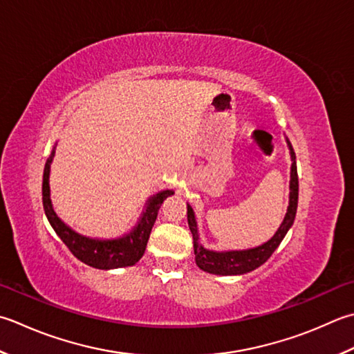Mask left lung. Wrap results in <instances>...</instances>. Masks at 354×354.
<instances>
[{
  "label": "left lung",
  "mask_w": 354,
  "mask_h": 354,
  "mask_svg": "<svg viewBox=\"0 0 354 354\" xmlns=\"http://www.w3.org/2000/svg\"><path fill=\"white\" fill-rule=\"evenodd\" d=\"M290 155H292V171H290V203L288 209L283 218L278 232L273 234L272 239H268L264 244L248 250H232V252H213L207 250L199 242L198 225L195 212L187 204V221H189L190 232L193 234V248H195V261L196 266L212 274H244L252 270L261 267L264 262L273 254L276 248L279 247L282 239L286 238L290 227L295 223L296 209H297V195H299V181H297V169H296V155L292 144L287 140Z\"/></svg>",
  "instance_id": "8db88e82"
}]
</instances>
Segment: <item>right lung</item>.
Returning a JSON list of instances; mask_svg holds the SVG:
<instances>
[{"instance_id": "1", "label": "right lung", "mask_w": 354, "mask_h": 354, "mask_svg": "<svg viewBox=\"0 0 354 354\" xmlns=\"http://www.w3.org/2000/svg\"><path fill=\"white\" fill-rule=\"evenodd\" d=\"M55 156V147L52 150V155L48 156L44 165V175H43V205L46 216L48 223L57 232L61 241L67 245L68 250L72 252L75 258H78L84 264L101 268V270H110V268H120V267H129L135 266L138 261L142 258L147 247V241L150 236L151 227H153L159 207L164 203V199L171 196L173 190H162L156 193L147 201V207L145 212H142V216L138 221V224L131 228V232L124 234V236L118 239H93L82 236V234L72 230L67 224L62 223L55 213L52 199H50V185H48V176H50V164Z\"/></svg>"}]
</instances>
